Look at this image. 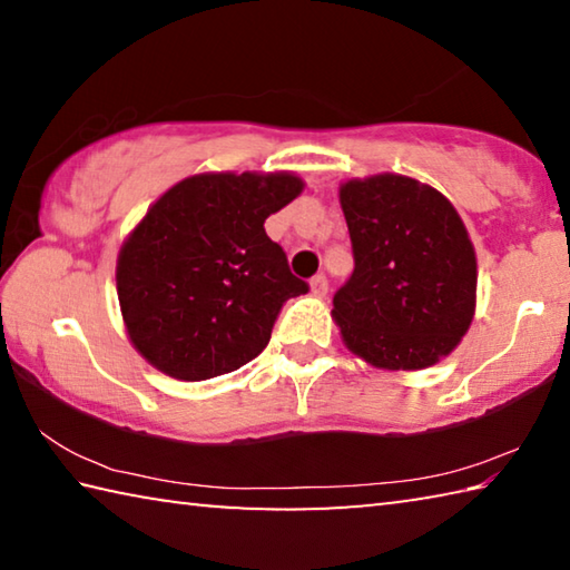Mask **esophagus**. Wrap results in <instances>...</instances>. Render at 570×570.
Segmentation results:
<instances>
[{"label": "esophagus", "instance_id": "esophagus-1", "mask_svg": "<svg viewBox=\"0 0 570 570\" xmlns=\"http://www.w3.org/2000/svg\"><path fill=\"white\" fill-rule=\"evenodd\" d=\"M312 292H314L316 296H326V292H330V282H326L324 274H316V276L312 278Z\"/></svg>", "mask_w": 570, "mask_h": 570}]
</instances>
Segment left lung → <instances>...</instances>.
<instances>
[{"instance_id": "left-lung-1", "label": "left lung", "mask_w": 570, "mask_h": 570, "mask_svg": "<svg viewBox=\"0 0 570 570\" xmlns=\"http://www.w3.org/2000/svg\"><path fill=\"white\" fill-rule=\"evenodd\" d=\"M354 272L334 294L346 346L382 370H424L455 350L475 314V250L458 210L404 176L340 188Z\"/></svg>"}]
</instances>
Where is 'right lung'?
Instances as JSON below:
<instances>
[{
    "instance_id": "1",
    "label": "right lung",
    "mask_w": 570,
    "mask_h": 570,
    "mask_svg": "<svg viewBox=\"0 0 570 570\" xmlns=\"http://www.w3.org/2000/svg\"><path fill=\"white\" fill-rule=\"evenodd\" d=\"M302 188L288 173H206L150 206L118 256V298L153 366L198 382L264 352L282 306L308 292L264 228Z\"/></svg>"
}]
</instances>
